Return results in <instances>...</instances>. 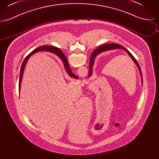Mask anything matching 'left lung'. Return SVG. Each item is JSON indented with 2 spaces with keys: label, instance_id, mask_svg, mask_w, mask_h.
<instances>
[{
  "label": "left lung",
  "instance_id": "1",
  "mask_svg": "<svg viewBox=\"0 0 159 159\" xmlns=\"http://www.w3.org/2000/svg\"><path fill=\"white\" fill-rule=\"evenodd\" d=\"M118 48L123 49L124 51H125L127 53H128L129 55L131 57V58L134 60V61L135 62V63L136 64L137 67H138L139 70V71H140V73H141V77H143L141 67H140V66H139L138 62L136 60V59L134 58V56L130 53V52L128 50H127L125 48H124L123 46H122L120 45L115 44V43H110V44H106V45H101V46L98 47V48H97L92 52V55H91V59H90L89 70V76H91V75H92V67H93V61H94L95 57H96L98 53H100L101 52H103V51H107V50H111V49H118ZM142 80H143V79H142Z\"/></svg>",
  "mask_w": 159,
  "mask_h": 159
}]
</instances>
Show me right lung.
Masks as SVG:
<instances>
[{"mask_svg":"<svg viewBox=\"0 0 159 159\" xmlns=\"http://www.w3.org/2000/svg\"><path fill=\"white\" fill-rule=\"evenodd\" d=\"M40 51H45L52 52L55 53L56 55H57L61 59V60L62 61V62H63V63H64V64L66 70L67 72L68 73V75L71 76V77H73V78H77V77L72 72L70 68L67 60V58H66V57L64 53H63V52L61 51L60 49H59L58 48H56V47H55V46H41L38 48L37 49H34V51H33L29 55H28L27 56V57L25 58V60H24L23 62V64H22L21 67V70H20V79H19V91H20V83H21V79H22V76H23V70H24V68L25 67V64H26L27 61L29 60V57H30L31 55H33V53H34L35 52Z\"/></svg>","mask_w":159,"mask_h":159,"instance_id":"add662e5","label":"right lung"}]
</instances>
